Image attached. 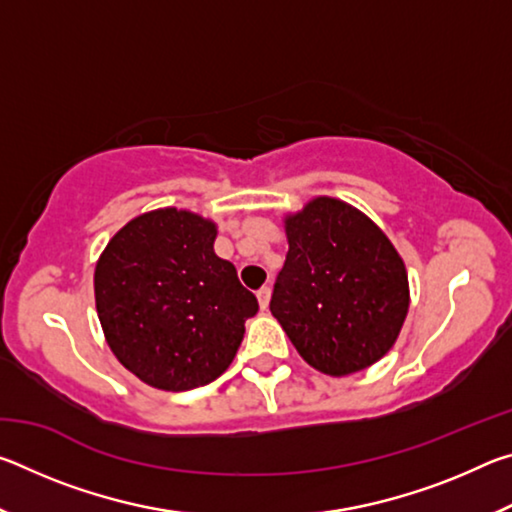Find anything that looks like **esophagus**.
I'll use <instances>...</instances> for the list:
<instances>
[{"instance_id": "1", "label": "esophagus", "mask_w": 512, "mask_h": 512, "mask_svg": "<svg viewBox=\"0 0 512 512\" xmlns=\"http://www.w3.org/2000/svg\"><path fill=\"white\" fill-rule=\"evenodd\" d=\"M257 300H259V307L266 309L268 302H271V289H268V287L259 289V291H257Z\"/></svg>"}]
</instances>
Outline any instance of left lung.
I'll list each match as a JSON object with an SVG mask.
<instances>
[{
	"label": "left lung",
	"mask_w": 512,
	"mask_h": 512,
	"mask_svg": "<svg viewBox=\"0 0 512 512\" xmlns=\"http://www.w3.org/2000/svg\"><path fill=\"white\" fill-rule=\"evenodd\" d=\"M289 253L271 314L311 368L345 377L393 348L409 314V273L391 239L339 198L284 216Z\"/></svg>",
	"instance_id": "1"
}]
</instances>
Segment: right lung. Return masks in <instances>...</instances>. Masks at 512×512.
<instances>
[{
    "label": "right lung",
    "mask_w": 512,
    "mask_h": 512,
    "mask_svg": "<svg viewBox=\"0 0 512 512\" xmlns=\"http://www.w3.org/2000/svg\"><path fill=\"white\" fill-rule=\"evenodd\" d=\"M214 239V221L160 207L128 221L94 268L108 348L160 391H192L221 377L259 309L237 268L214 253Z\"/></svg>",
    "instance_id": "1"
}]
</instances>
